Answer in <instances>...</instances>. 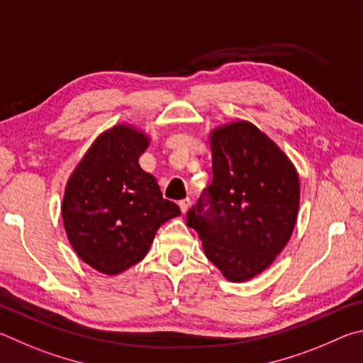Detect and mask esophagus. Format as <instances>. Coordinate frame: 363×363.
<instances>
[{"label": "esophagus", "mask_w": 363, "mask_h": 363, "mask_svg": "<svg viewBox=\"0 0 363 363\" xmlns=\"http://www.w3.org/2000/svg\"><path fill=\"white\" fill-rule=\"evenodd\" d=\"M178 206H180V211H182V213H186V212H188V208H189V206H191V199H189V198L183 199V201L178 202Z\"/></svg>", "instance_id": "esophagus-1"}]
</instances>
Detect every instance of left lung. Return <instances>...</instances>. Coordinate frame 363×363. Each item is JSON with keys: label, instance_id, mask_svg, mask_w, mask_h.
I'll return each mask as SVG.
<instances>
[{"label": "left lung", "instance_id": "8db88e82", "mask_svg": "<svg viewBox=\"0 0 363 363\" xmlns=\"http://www.w3.org/2000/svg\"><path fill=\"white\" fill-rule=\"evenodd\" d=\"M212 183L186 213L206 257L231 282L264 271L294 233L300 182L281 148L247 121L211 133Z\"/></svg>", "mask_w": 363, "mask_h": 363}]
</instances>
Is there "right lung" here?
Returning <instances> with one entry per match:
<instances>
[{"instance_id": "1", "label": "right lung", "mask_w": 363, "mask_h": 363, "mask_svg": "<svg viewBox=\"0 0 363 363\" xmlns=\"http://www.w3.org/2000/svg\"><path fill=\"white\" fill-rule=\"evenodd\" d=\"M146 148L143 132L119 124L95 140L67 183L62 218L69 244L108 276L142 262L159 226L180 215L140 167Z\"/></svg>"}]
</instances>
